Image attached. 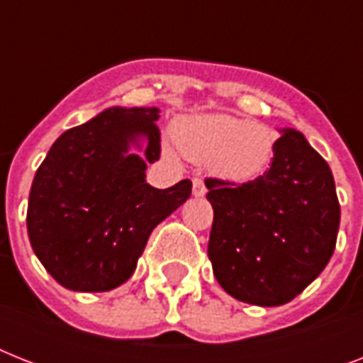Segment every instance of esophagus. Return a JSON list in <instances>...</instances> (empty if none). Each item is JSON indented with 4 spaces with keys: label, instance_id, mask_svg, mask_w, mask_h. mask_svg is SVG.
Listing matches in <instances>:
<instances>
[{
    "label": "esophagus",
    "instance_id": "obj_1",
    "mask_svg": "<svg viewBox=\"0 0 363 363\" xmlns=\"http://www.w3.org/2000/svg\"><path fill=\"white\" fill-rule=\"evenodd\" d=\"M205 192H207V188H205L203 181L196 177V179L192 181V194L196 196V198H203Z\"/></svg>",
    "mask_w": 363,
    "mask_h": 363
}]
</instances>
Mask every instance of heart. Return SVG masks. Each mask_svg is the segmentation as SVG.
<instances>
[{"label":"heart","instance_id":"obj_1","mask_svg":"<svg viewBox=\"0 0 363 363\" xmlns=\"http://www.w3.org/2000/svg\"><path fill=\"white\" fill-rule=\"evenodd\" d=\"M182 156L209 164L220 179L248 182L264 175L275 154V133L264 124L233 115H199L173 125Z\"/></svg>","mask_w":363,"mask_h":363}]
</instances>
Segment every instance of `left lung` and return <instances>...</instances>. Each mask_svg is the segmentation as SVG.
Returning <instances> with one entry per match:
<instances>
[{
  "label": "left lung",
  "mask_w": 363,
  "mask_h": 363,
  "mask_svg": "<svg viewBox=\"0 0 363 363\" xmlns=\"http://www.w3.org/2000/svg\"><path fill=\"white\" fill-rule=\"evenodd\" d=\"M271 167L235 184L205 179L215 218L209 254L216 281L239 301L277 307L292 301L332 258L337 192L330 165L303 133L282 128Z\"/></svg>",
  "instance_id": "1"
}]
</instances>
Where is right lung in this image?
I'll list each match as a JSON object with an SVG mask.
<instances>
[{"label":"right lung","mask_w":363,"mask_h":363,"mask_svg":"<svg viewBox=\"0 0 363 363\" xmlns=\"http://www.w3.org/2000/svg\"><path fill=\"white\" fill-rule=\"evenodd\" d=\"M156 107H111L54 141L28 201V235L45 269L67 290L107 292L133 275L148 235L192 194L145 181L160 160ZM147 143L143 157L129 147Z\"/></svg>","instance_id":"1"}]
</instances>
